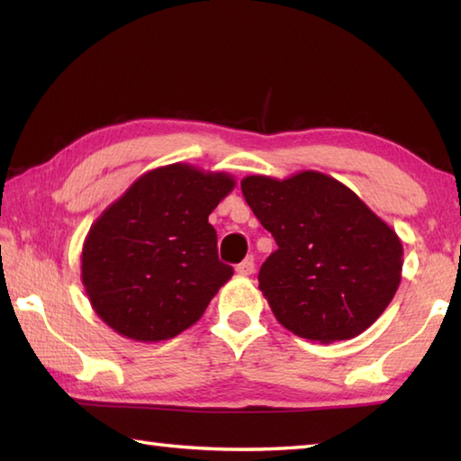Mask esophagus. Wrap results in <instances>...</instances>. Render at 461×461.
Masks as SVG:
<instances>
[{
  "instance_id": "obj_1",
  "label": "esophagus",
  "mask_w": 461,
  "mask_h": 461,
  "mask_svg": "<svg viewBox=\"0 0 461 461\" xmlns=\"http://www.w3.org/2000/svg\"><path fill=\"white\" fill-rule=\"evenodd\" d=\"M253 269H256V261H253V258H246V259H243V261L240 263V266L236 267L238 276H251Z\"/></svg>"
}]
</instances>
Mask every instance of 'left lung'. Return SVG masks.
Here are the masks:
<instances>
[{"instance_id":"obj_1","label":"left lung","mask_w":461,"mask_h":461,"mask_svg":"<svg viewBox=\"0 0 461 461\" xmlns=\"http://www.w3.org/2000/svg\"><path fill=\"white\" fill-rule=\"evenodd\" d=\"M241 192L279 246L259 269V289L283 327L327 345L358 337L384 312L404 248L348 185L301 170L246 176Z\"/></svg>"}]
</instances>
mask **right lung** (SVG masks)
Segmentation results:
<instances>
[{
    "instance_id": "1",
    "label": "right lung",
    "mask_w": 461,
    "mask_h": 461,
    "mask_svg": "<svg viewBox=\"0 0 461 461\" xmlns=\"http://www.w3.org/2000/svg\"><path fill=\"white\" fill-rule=\"evenodd\" d=\"M236 178L176 162L144 172L86 233L81 281L106 327L139 342L178 337L233 276L208 221Z\"/></svg>"
}]
</instances>
